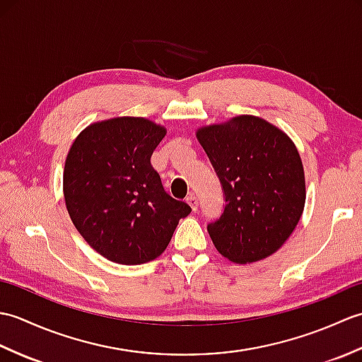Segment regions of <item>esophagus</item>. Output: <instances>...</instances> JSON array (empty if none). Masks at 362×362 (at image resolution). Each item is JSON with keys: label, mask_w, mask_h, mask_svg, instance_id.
<instances>
[{"label": "esophagus", "mask_w": 362, "mask_h": 362, "mask_svg": "<svg viewBox=\"0 0 362 362\" xmlns=\"http://www.w3.org/2000/svg\"><path fill=\"white\" fill-rule=\"evenodd\" d=\"M187 202L189 204L191 209H193V211H196V210H197V206H199V201H197V197H196L194 194H189V196L187 197Z\"/></svg>", "instance_id": "1"}]
</instances>
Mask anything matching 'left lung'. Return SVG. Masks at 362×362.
Listing matches in <instances>:
<instances>
[{"mask_svg":"<svg viewBox=\"0 0 362 362\" xmlns=\"http://www.w3.org/2000/svg\"><path fill=\"white\" fill-rule=\"evenodd\" d=\"M196 136L226 194L224 213L206 227L214 247L238 264L271 257L305 209V173L294 141L253 115L199 127Z\"/></svg>","mask_w":362,"mask_h":362,"instance_id":"8db88e82","label":"left lung"}]
</instances>
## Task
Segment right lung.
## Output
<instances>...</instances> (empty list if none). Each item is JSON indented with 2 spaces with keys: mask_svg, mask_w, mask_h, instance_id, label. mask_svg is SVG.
Returning a JSON list of instances; mask_svg holds the SVG:
<instances>
[{
  "mask_svg": "<svg viewBox=\"0 0 362 362\" xmlns=\"http://www.w3.org/2000/svg\"><path fill=\"white\" fill-rule=\"evenodd\" d=\"M166 129L140 117L86 127L64 168V196L74 227L99 255L135 266L165 252L191 206L161 185L151 156Z\"/></svg>",
  "mask_w": 362,
  "mask_h": 362,
  "instance_id": "obj_1",
  "label": "right lung"
}]
</instances>
